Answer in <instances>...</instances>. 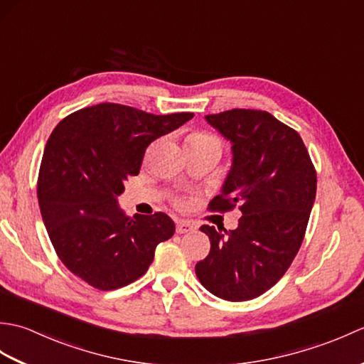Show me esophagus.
I'll use <instances>...</instances> for the list:
<instances>
[{
	"instance_id": "obj_1",
	"label": "esophagus",
	"mask_w": 364,
	"mask_h": 364,
	"mask_svg": "<svg viewBox=\"0 0 364 364\" xmlns=\"http://www.w3.org/2000/svg\"><path fill=\"white\" fill-rule=\"evenodd\" d=\"M196 230V225L189 220H176V233H191Z\"/></svg>"
}]
</instances>
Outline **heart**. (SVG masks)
I'll list each match as a JSON object with an SVG mask.
<instances>
[{
    "label": "heart",
    "instance_id": "b5f03b06",
    "mask_svg": "<svg viewBox=\"0 0 364 364\" xmlns=\"http://www.w3.org/2000/svg\"><path fill=\"white\" fill-rule=\"evenodd\" d=\"M186 144L188 146H208V149H214L219 153L222 151L220 137L205 129H197L189 133L186 137Z\"/></svg>",
    "mask_w": 364,
    "mask_h": 364
}]
</instances>
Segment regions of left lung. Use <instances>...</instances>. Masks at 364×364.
<instances>
[{
  "label": "left lung",
  "instance_id": "obj_1",
  "mask_svg": "<svg viewBox=\"0 0 364 364\" xmlns=\"http://www.w3.org/2000/svg\"><path fill=\"white\" fill-rule=\"evenodd\" d=\"M233 144V166L208 210L242 213L236 230L203 225L211 250L196 264L200 283L230 301L250 300L280 280L296 258L316 198V168L296 129L259 109L208 114Z\"/></svg>",
  "mask_w": 364,
  "mask_h": 364
}]
</instances>
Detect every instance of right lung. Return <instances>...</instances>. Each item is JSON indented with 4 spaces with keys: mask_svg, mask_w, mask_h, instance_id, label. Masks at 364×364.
<instances>
[{
    "mask_svg": "<svg viewBox=\"0 0 364 364\" xmlns=\"http://www.w3.org/2000/svg\"><path fill=\"white\" fill-rule=\"evenodd\" d=\"M194 117L150 114L117 103L76 111L45 145L37 180L42 219L59 259L100 291H112L149 270L159 242L175 233L164 213L127 218L117 197L139 175L146 146Z\"/></svg>",
    "mask_w": 364,
    "mask_h": 364,
    "instance_id": "obj_1",
    "label": "right lung"
}]
</instances>
